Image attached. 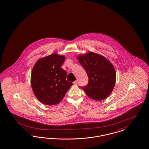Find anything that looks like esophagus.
<instances>
[{"label":"esophagus","instance_id":"34e87169","mask_svg":"<svg viewBox=\"0 0 149 149\" xmlns=\"http://www.w3.org/2000/svg\"><path fill=\"white\" fill-rule=\"evenodd\" d=\"M73 84H74V85H77V80H75V81H74V82H73Z\"/></svg>","mask_w":149,"mask_h":149}]
</instances>
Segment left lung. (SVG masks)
Here are the masks:
<instances>
[{
    "mask_svg": "<svg viewBox=\"0 0 149 149\" xmlns=\"http://www.w3.org/2000/svg\"><path fill=\"white\" fill-rule=\"evenodd\" d=\"M88 77L87 85L81 87L87 96L101 101L108 97L116 83V71L111 63L104 56L93 52L77 56Z\"/></svg>",
    "mask_w": 149,
    "mask_h": 149,
    "instance_id": "obj_1",
    "label": "left lung"
}]
</instances>
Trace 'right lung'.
Listing matches in <instances>:
<instances>
[{
    "label": "right lung",
    "mask_w": 149,
    "mask_h": 149,
    "mask_svg": "<svg viewBox=\"0 0 149 149\" xmlns=\"http://www.w3.org/2000/svg\"><path fill=\"white\" fill-rule=\"evenodd\" d=\"M65 56L56 53L42 58L32 69V88L41 102L54 105L60 102L72 83L67 81V72L62 67Z\"/></svg>",
    "instance_id": "right-lung-1"
}]
</instances>
